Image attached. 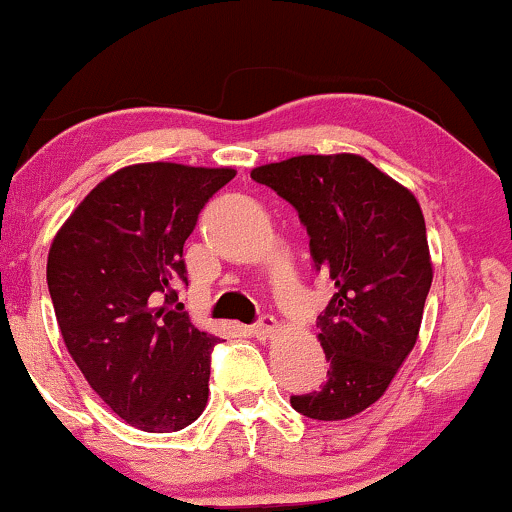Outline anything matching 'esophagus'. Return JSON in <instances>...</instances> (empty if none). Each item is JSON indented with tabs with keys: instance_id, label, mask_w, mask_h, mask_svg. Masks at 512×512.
Masks as SVG:
<instances>
[{
	"instance_id": "obj_1",
	"label": "esophagus",
	"mask_w": 512,
	"mask_h": 512,
	"mask_svg": "<svg viewBox=\"0 0 512 512\" xmlns=\"http://www.w3.org/2000/svg\"><path fill=\"white\" fill-rule=\"evenodd\" d=\"M277 327H280V325H277V320L273 318V315H261V318H258V323L249 327V332L258 339H268L277 332Z\"/></svg>"
}]
</instances>
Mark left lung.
<instances>
[{"instance_id": "1", "label": "left lung", "mask_w": 512, "mask_h": 512, "mask_svg": "<svg viewBox=\"0 0 512 512\" xmlns=\"http://www.w3.org/2000/svg\"><path fill=\"white\" fill-rule=\"evenodd\" d=\"M299 213L315 270L337 292L318 315L327 380L292 396L313 420H346L372 406L418 339L432 261L413 192L356 154H306L251 170Z\"/></svg>"}]
</instances>
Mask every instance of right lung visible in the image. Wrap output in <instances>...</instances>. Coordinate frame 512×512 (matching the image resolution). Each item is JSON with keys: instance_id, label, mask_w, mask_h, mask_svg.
<instances>
[{"instance_id": "add662e5", "label": "right lung", "mask_w": 512, "mask_h": 512, "mask_svg": "<svg viewBox=\"0 0 512 512\" xmlns=\"http://www.w3.org/2000/svg\"><path fill=\"white\" fill-rule=\"evenodd\" d=\"M232 168L116 170L56 232L47 285L66 349L118 418L178 432L204 413L218 337L168 308L187 285L182 246Z\"/></svg>"}]
</instances>
